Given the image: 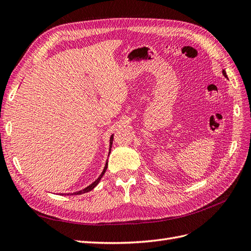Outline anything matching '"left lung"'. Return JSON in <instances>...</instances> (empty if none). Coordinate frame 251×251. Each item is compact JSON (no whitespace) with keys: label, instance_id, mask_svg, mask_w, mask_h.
Returning a JSON list of instances; mask_svg holds the SVG:
<instances>
[{"label":"left lung","instance_id":"1","mask_svg":"<svg viewBox=\"0 0 251 251\" xmlns=\"http://www.w3.org/2000/svg\"><path fill=\"white\" fill-rule=\"evenodd\" d=\"M223 75H224V76H225V77H227V75H226V72H225L224 70H223Z\"/></svg>","mask_w":251,"mask_h":251}]
</instances>
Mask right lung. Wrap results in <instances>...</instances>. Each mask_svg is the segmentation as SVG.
I'll list each match as a JSON object with an SVG mask.
<instances>
[{"label": "right lung", "mask_w": 251, "mask_h": 251, "mask_svg": "<svg viewBox=\"0 0 251 251\" xmlns=\"http://www.w3.org/2000/svg\"><path fill=\"white\" fill-rule=\"evenodd\" d=\"M112 143H113V135L111 136V138H110V151H111V148H112ZM109 151V153H110ZM110 155V154H109ZM107 168H108V161L105 162V165H104V169H103V171H102V173H101V175L100 177H98L92 184H90L89 186H87L86 188H83V189H81V191H79V192H76V193H73V194H71V195H81V194H85V193H88V192H90V191H92V189L98 184V182L100 181V179L102 178V176H103V174L105 173V171H107ZM68 195H70V194H68Z\"/></svg>", "instance_id": "obj_1"}]
</instances>
